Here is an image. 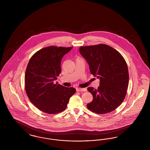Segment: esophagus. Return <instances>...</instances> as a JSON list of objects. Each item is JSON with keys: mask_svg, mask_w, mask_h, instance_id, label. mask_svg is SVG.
Listing matches in <instances>:
<instances>
[{"mask_svg": "<svg viewBox=\"0 0 150 150\" xmlns=\"http://www.w3.org/2000/svg\"><path fill=\"white\" fill-rule=\"evenodd\" d=\"M77 92H86V88H76Z\"/></svg>", "mask_w": 150, "mask_h": 150, "instance_id": "esophagus-1", "label": "esophagus"}]
</instances>
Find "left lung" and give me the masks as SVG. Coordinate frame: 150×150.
I'll use <instances>...</instances> for the list:
<instances>
[{"instance_id": "1", "label": "left lung", "mask_w": 150, "mask_h": 150, "mask_svg": "<svg viewBox=\"0 0 150 150\" xmlns=\"http://www.w3.org/2000/svg\"><path fill=\"white\" fill-rule=\"evenodd\" d=\"M79 51L91 73L100 80L97 89L87 88L93 98L86 107L98 114L113 111L123 102L128 89V69L125 59L117 50L103 44L80 47Z\"/></svg>"}]
</instances>
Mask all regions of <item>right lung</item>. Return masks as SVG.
<instances>
[{"label":"right lung","instance_id":"right-lung-1","mask_svg":"<svg viewBox=\"0 0 150 150\" xmlns=\"http://www.w3.org/2000/svg\"><path fill=\"white\" fill-rule=\"evenodd\" d=\"M72 48L47 47L36 52L29 60L25 75V91L32 103L46 114L64 111L76 92L72 87L53 82L61 72L62 57Z\"/></svg>","mask_w":150,"mask_h":150}]
</instances>
